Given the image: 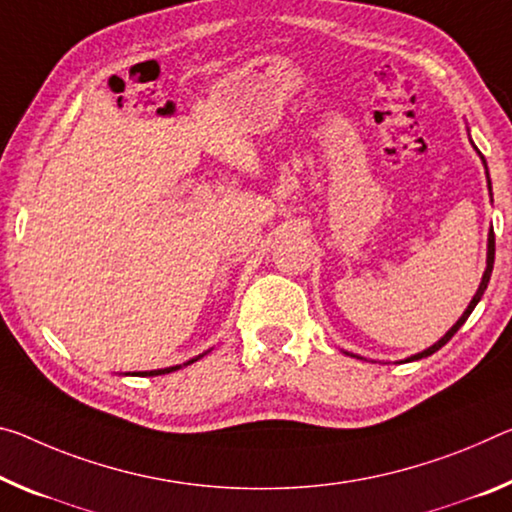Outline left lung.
Instances as JSON below:
<instances>
[{
	"mask_svg": "<svg viewBox=\"0 0 512 512\" xmlns=\"http://www.w3.org/2000/svg\"><path fill=\"white\" fill-rule=\"evenodd\" d=\"M483 164H485V159H483ZM490 182V180H488ZM492 266H494V232H490V239H488V269H485V273H483V280H481V285H478V291H476V296L472 298V303H469V307L465 310V314L460 316V319L456 321V326H453L449 332H446V335L440 339V342L437 344H433L431 348H426L424 353H417V355H412L410 360H421V358H428V355H433L435 351H440V348L449 342V339L456 335V332L462 328V323H465L467 319H469V314L474 312V307L478 305V300H481V296H483V291L488 289V282H490V275H492ZM408 360V362H410Z\"/></svg>",
	"mask_w": 512,
	"mask_h": 512,
	"instance_id": "left-lung-1",
	"label": "left lung"
}]
</instances>
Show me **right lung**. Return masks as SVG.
<instances>
[{
    "mask_svg": "<svg viewBox=\"0 0 512 512\" xmlns=\"http://www.w3.org/2000/svg\"><path fill=\"white\" fill-rule=\"evenodd\" d=\"M198 360V358H196ZM196 360H191V362H196ZM189 362V364H191ZM175 369H180V367H170V369H159V371H143V373H139V376H161V373H170V371H175Z\"/></svg>",
    "mask_w": 512,
    "mask_h": 512,
    "instance_id": "1",
    "label": "right lung"
}]
</instances>
